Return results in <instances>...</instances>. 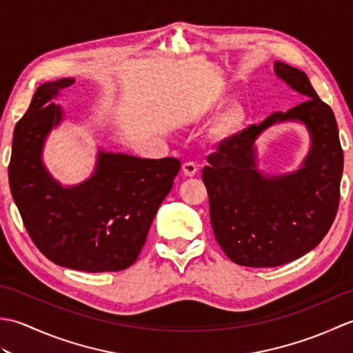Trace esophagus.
<instances>
[{"label":"esophagus","instance_id":"1","mask_svg":"<svg viewBox=\"0 0 353 353\" xmlns=\"http://www.w3.org/2000/svg\"><path fill=\"white\" fill-rule=\"evenodd\" d=\"M182 171H183V174H185V176H188V177L196 176V172H197V165L194 163V162H185V163L182 165Z\"/></svg>","mask_w":353,"mask_h":353}]
</instances>
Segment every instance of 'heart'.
Here are the masks:
<instances>
[{
  "label": "heart",
  "instance_id": "b5f03b06",
  "mask_svg": "<svg viewBox=\"0 0 353 353\" xmlns=\"http://www.w3.org/2000/svg\"><path fill=\"white\" fill-rule=\"evenodd\" d=\"M223 100H216L212 103V108H219ZM247 123V112L241 104H230L226 109H223L209 130V137L215 144H229L236 139L244 130Z\"/></svg>",
  "mask_w": 353,
  "mask_h": 353
}]
</instances>
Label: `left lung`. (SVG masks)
Here are the masks:
<instances>
[{"label":"left lung","instance_id":"obj_1","mask_svg":"<svg viewBox=\"0 0 353 353\" xmlns=\"http://www.w3.org/2000/svg\"><path fill=\"white\" fill-rule=\"evenodd\" d=\"M274 72L306 100L221 144L201 172L216 243L244 267L283 265L311 252L331 229L340 203L343 150L334 112L303 71L274 62ZM281 122L303 123L310 152L296 172L267 175L257 168L256 139Z\"/></svg>","mask_w":353,"mask_h":353}]
</instances>
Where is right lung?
<instances>
[{"instance_id":"right-lung-1","label":"right lung","mask_w":353,"mask_h":353,"mask_svg":"<svg viewBox=\"0 0 353 353\" xmlns=\"http://www.w3.org/2000/svg\"><path fill=\"white\" fill-rule=\"evenodd\" d=\"M74 81L61 79L36 89L13 132L10 191L30 238L50 261L79 272H121L138 259L181 161L141 159L100 148L85 182L63 186L56 181L42 153L65 117L52 100Z\"/></svg>"}]
</instances>
